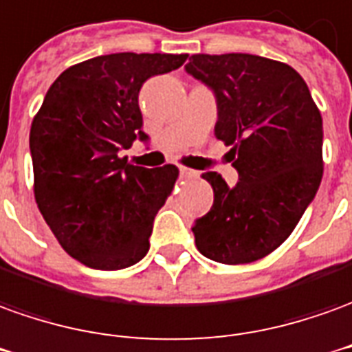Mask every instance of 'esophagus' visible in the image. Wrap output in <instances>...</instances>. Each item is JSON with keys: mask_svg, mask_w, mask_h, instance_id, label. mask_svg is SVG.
<instances>
[{"mask_svg": "<svg viewBox=\"0 0 352 352\" xmlns=\"http://www.w3.org/2000/svg\"><path fill=\"white\" fill-rule=\"evenodd\" d=\"M179 171H181V177H184V179H194V177L200 175L196 169H190V168H179Z\"/></svg>", "mask_w": 352, "mask_h": 352, "instance_id": "esophagus-1", "label": "esophagus"}]
</instances>
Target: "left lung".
<instances>
[{
  "instance_id": "left-lung-1",
  "label": "left lung",
  "mask_w": 352,
  "mask_h": 352,
  "mask_svg": "<svg viewBox=\"0 0 352 352\" xmlns=\"http://www.w3.org/2000/svg\"><path fill=\"white\" fill-rule=\"evenodd\" d=\"M186 72L217 99L215 137L230 148L236 186L208 171L213 206L196 219V248L223 265L274 252L313 201L324 171L322 116L286 63L248 53L192 55Z\"/></svg>"
}]
</instances>
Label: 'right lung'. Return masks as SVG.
<instances>
[{
    "instance_id": "right-lung-1",
    "label": "right lung",
    "mask_w": 352,
    "mask_h": 352,
    "mask_svg": "<svg viewBox=\"0 0 352 352\" xmlns=\"http://www.w3.org/2000/svg\"><path fill=\"white\" fill-rule=\"evenodd\" d=\"M188 55L114 53L66 68L34 116V196L68 255L91 269L120 270L146 255L152 223L175 186V166L146 169L120 151L142 131L139 91Z\"/></svg>"
}]
</instances>
